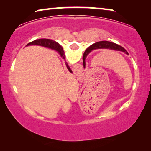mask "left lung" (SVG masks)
Returning a JSON list of instances; mask_svg holds the SVG:
<instances>
[{"instance_id":"obj_1","label":"left lung","mask_w":151,"mask_h":151,"mask_svg":"<svg viewBox=\"0 0 151 151\" xmlns=\"http://www.w3.org/2000/svg\"><path fill=\"white\" fill-rule=\"evenodd\" d=\"M96 49H113V50L116 51H123L128 54V52L126 51L124 48H123L122 47H121L120 45L115 44L114 42H109V41H100V42H98L93 44L91 46H90L85 51V52L84 53L83 55V65L84 67H85V58L86 55H88V53L91 52L92 50Z\"/></svg>"}]
</instances>
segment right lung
Here are the masks:
<instances>
[{
	"label": "right lung",
	"mask_w": 151,
	"mask_h": 151,
	"mask_svg": "<svg viewBox=\"0 0 151 151\" xmlns=\"http://www.w3.org/2000/svg\"><path fill=\"white\" fill-rule=\"evenodd\" d=\"M28 45H40V46L48 47V48L55 49V50L58 51V53L60 54V55L63 58H65V55H64L63 49L62 48V47L58 44V43L53 40H50V39H45V38L38 39V40H34L32 41V42L28 43V44L27 45V46H28ZM66 65H67L68 70H69L71 73H72V71L71 70V69H70V67H69V65H67V63H66Z\"/></svg>",
	"instance_id": "1"
}]
</instances>
